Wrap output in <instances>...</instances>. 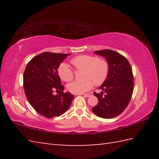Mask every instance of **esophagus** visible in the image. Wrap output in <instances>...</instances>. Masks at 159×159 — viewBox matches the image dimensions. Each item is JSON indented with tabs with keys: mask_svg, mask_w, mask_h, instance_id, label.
Wrapping results in <instances>:
<instances>
[{
	"mask_svg": "<svg viewBox=\"0 0 159 159\" xmlns=\"http://www.w3.org/2000/svg\"><path fill=\"white\" fill-rule=\"evenodd\" d=\"M93 95V93H92V92H90V93H85V94H84V96H85V97H87V98H88V97H90V96H92Z\"/></svg>",
	"mask_w": 159,
	"mask_h": 159,
	"instance_id": "34e87169",
	"label": "esophagus"
}]
</instances>
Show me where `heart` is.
<instances>
[{
	"instance_id": "obj_1",
	"label": "heart",
	"mask_w": 159,
	"mask_h": 159,
	"mask_svg": "<svg viewBox=\"0 0 159 159\" xmlns=\"http://www.w3.org/2000/svg\"><path fill=\"white\" fill-rule=\"evenodd\" d=\"M71 63L79 70H85L82 81H74L69 83L67 87L71 93H83L92 88L94 84L99 86L104 82L109 73V63L104 59L91 55H80L71 60ZM61 79L68 82L74 78V72L67 64L63 63L58 69Z\"/></svg>"
}]
</instances>
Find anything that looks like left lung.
<instances>
[{
    "label": "left lung",
    "instance_id": "left-lung-1",
    "mask_svg": "<svg viewBox=\"0 0 159 159\" xmlns=\"http://www.w3.org/2000/svg\"><path fill=\"white\" fill-rule=\"evenodd\" d=\"M93 53L103 57L109 68L106 80L99 87L102 92H93L99 102L92 109L97 116L111 119L122 113L130 102L134 87L133 71L128 60L116 51L105 49Z\"/></svg>",
    "mask_w": 159,
    "mask_h": 159
}]
</instances>
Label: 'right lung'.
Instances as JSON below:
<instances>
[{
    "label": "right lung",
    "mask_w": 159,
    "mask_h": 159,
    "mask_svg": "<svg viewBox=\"0 0 159 159\" xmlns=\"http://www.w3.org/2000/svg\"><path fill=\"white\" fill-rule=\"evenodd\" d=\"M70 54L45 52L26 65L23 75V87L29 102L37 112L47 118L59 117L69 109L74 95L63 93L64 87L58 75L59 65ZM57 90L60 93L53 95Z\"/></svg>",
    "instance_id": "obj_1"
}]
</instances>
